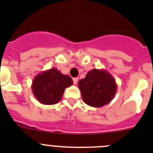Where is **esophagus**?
I'll list each match as a JSON object with an SVG mask.
<instances>
[{"label":"esophagus","mask_w":153,"mask_h":153,"mask_svg":"<svg viewBox=\"0 0 153 153\" xmlns=\"http://www.w3.org/2000/svg\"><path fill=\"white\" fill-rule=\"evenodd\" d=\"M78 78H73V83H74V85H77V83H78Z\"/></svg>","instance_id":"1"}]
</instances>
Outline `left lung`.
Instances as JSON below:
<instances>
[{
  "label": "left lung",
  "instance_id": "8db88e82",
  "mask_svg": "<svg viewBox=\"0 0 153 153\" xmlns=\"http://www.w3.org/2000/svg\"><path fill=\"white\" fill-rule=\"evenodd\" d=\"M78 88L85 103L101 108L108 104L115 96L117 85L115 78L104 69H92L78 82Z\"/></svg>",
  "mask_w": 153,
  "mask_h": 153
}]
</instances>
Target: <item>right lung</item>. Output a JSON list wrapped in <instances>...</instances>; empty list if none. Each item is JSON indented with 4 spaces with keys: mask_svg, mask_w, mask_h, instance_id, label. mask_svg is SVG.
I'll return each mask as SVG.
<instances>
[{
    "mask_svg": "<svg viewBox=\"0 0 153 153\" xmlns=\"http://www.w3.org/2000/svg\"><path fill=\"white\" fill-rule=\"evenodd\" d=\"M73 84L71 77L63 75L55 68L39 73L31 85L33 94L40 103L54 105L60 102L66 88Z\"/></svg>",
    "mask_w": 153,
    "mask_h": 153,
    "instance_id": "1",
    "label": "right lung"
}]
</instances>
